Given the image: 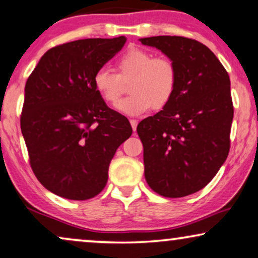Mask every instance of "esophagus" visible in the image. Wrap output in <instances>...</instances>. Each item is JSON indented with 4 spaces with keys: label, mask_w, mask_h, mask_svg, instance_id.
Returning a JSON list of instances; mask_svg holds the SVG:
<instances>
[{
    "label": "esophagus",
    "mask_w": 258,
    "mask_h": 258,
    "mask_svg": "<svg viewBox=\"0 0 258 258\" xmlns=\"http://www.w3.org/2000/svg\"><path fill=\"white\" fill-rule=\"evenodd\" d=\"M130 122H131V126H132L133 131H136L137 125H138V121H137V120H135V119H131V120H130Z\"/></svg>",
    "instance_id": "esophagus-1"
}]
</instances>
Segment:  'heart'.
Instances as JSON below:
<instances>
[{
	"label": "heart",
	"mask_w": 258,
	"mask_h": 258,
	"mask_svg": "<svg viewBox=\"0 0 258 258\" xmlns=\"http://www.w3.org/2000/svg\"><path fill=\"white\" fill-rule=\"evenodd\" d=\"M118 74L107 68H99L93 75V87L107 105L119 104L122 82L128 81L130 95L118 106L127 115H140L151 108L160 109L173 98L178 74L174 63L167 57H153L149 51L131 48L116 60Z\"/></svg>",
	"instance_id": "obj_1"
}]
</instances>
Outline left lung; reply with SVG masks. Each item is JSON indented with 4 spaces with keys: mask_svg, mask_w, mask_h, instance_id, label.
<instances>
[{
    "mask_svg": "<svg viewBox=\"0 0 258 258\" xmlns=\"http://www.w3.org/2000/svg\"><path fill=\"white\" fill-rule=\"evenodd\" d=\"M139 41L166 55L178 74L171 101L137 127L145 179L160 196L185 197L207 186L229 154L233 118L229 74L196 40L152 36Z\"/></svg>",
    "mask_w": 258,
    "mask_h": 258,
    "instance_id": "8db88e82",
    "label": "left lung"
}]
</instances>
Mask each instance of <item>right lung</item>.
<instances>
[{
  "mask_svg": "<svg viewBox=\"0 0 258 258\" xmlns=\"http://www.w3.org/2000/svg\"><path fill=\"white\" fill-rule=\"evenodd\" d=\"M125 36L85 39L47 50L25 87L21 131L30 166L47 190L86 201L100 194L115 151L132 135L126 116L93 87V75Z\"/></svg>",
  "mask_w": 258,
  "mask_h": 258,
  "instance_id": "1",
  "label": "right lung"
}]
</instances>
